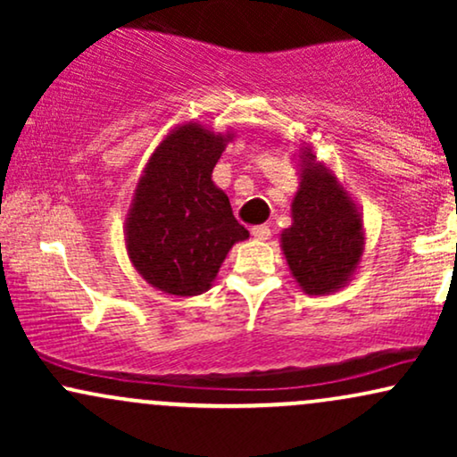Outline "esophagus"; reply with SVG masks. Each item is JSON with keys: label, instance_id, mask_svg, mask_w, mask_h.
<instances>
[{"label": "esophagus", "instance_id": "1", "mask_svg": "<svg viewBox=\"0 0 457 457\" xmlns=\"http://www.w3.org/2000/svg\"><path fill=\"white\" fill-rule=\"evenodd\" d=\"M251 236H253L255 240H269L270 228L269 225H255V228H251Z\"/></svg>", "mask_w": 457, "mask_h": 457}]
</instances>
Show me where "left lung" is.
Masks as SVG:
<instances>
[{
  "label": "left lung",
  "instance_id": "left-lung-1",
  "mask_svg": "<svg viewBox=\"0 0 457 457\" xmlns=\"http://www.w3.org/2000/svg\"><path fill=\"white\" fill-rule=\"evenodd\" d=\"M298 191L292 197V225L281 251L292 277L309 296H327L348 286L365 251L363 217L344 182L316 159L313 145L301 148Z\"/></svg>",
  "mask_w": 457,
  "mask_h": 457
}]
</instances>
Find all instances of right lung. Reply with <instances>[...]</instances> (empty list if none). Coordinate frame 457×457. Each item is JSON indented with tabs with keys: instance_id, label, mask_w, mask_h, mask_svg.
Returning a JSON list of instances; mask_svg holds the SVG:
<instances>
[{
	"instance_id": "obj_1",
	"label": "right lung",
	"mask_w": 457,
	"mask_h": 457,
	"mask_svg": "<svg viewBox=\"0 0 457 457\" xmlns=\"http://www.w3.org/2000/svg\"><path fill=\"white\" fill-rule=\"evenodd\" d=\"M234 135L182 122L161 139L141 171L124 243L135 270L165 295L197 296L211 290L229 249L249 238L212 180Z\"/></svg>"
}]
</instances>
